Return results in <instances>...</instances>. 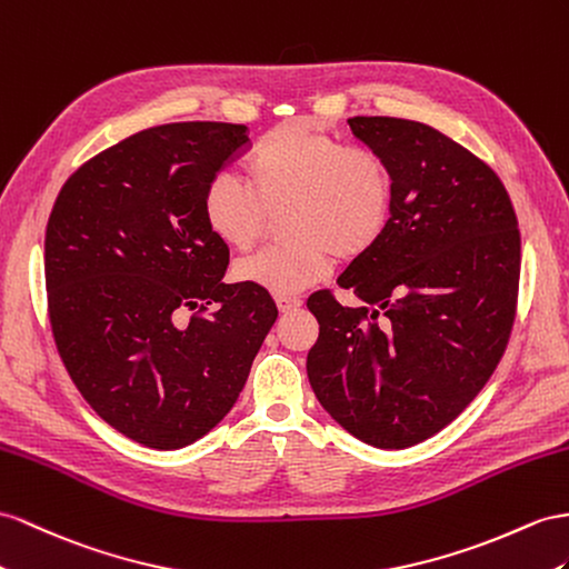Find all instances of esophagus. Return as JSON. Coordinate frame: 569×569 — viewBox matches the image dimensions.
Here are the masks:
<instances>
[{
  "label": "esophagus",
  "instance_id": "obj_1",
  "mask_svg": "<svg viewBox=\"0 0 569 569\" xmlns=\"http://www.w3.org/2000/svg\"><path fill=\"white\" fill-rule=\"evenodd\" d=\"M276 305H279L281 312H293L302 305V298H298V296H276Z\"/></svg>",
  "mask_w": 569,
  "mask_h": 569
}]
</instances>
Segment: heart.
I'll list each match as a JSON object with an SVG mask.
<instances>
[{"label":"heart","instance_id":"heart-1","mask_svg":"<svg viewBox=\"0 0 569 569\" xmlns=\"http://www.w3.org/2000/svg\"><path fill=\"white\" fill-rule=\"evenodd\" d=\"M247 187L216 174L203 189L201 216L232 250H252L271 213L283 211L286 242L242 259L236 276L276 296L300 293L331 271L337 254L358 259L382 240L395 216L397 184L387 160L346 149L310 120L276 124L244 160Z\"/></svg>","mask_w":569,"mask_h":569}]
</instances>
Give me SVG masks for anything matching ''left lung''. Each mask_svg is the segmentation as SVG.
Instances as JSON below:
<instances>
[{"mask_svg": "<svg viewBox=\"0 0 569 569\" xmlns=\"http://www.w3.org/2000/svg\"><path fill=\"white\" fill-rule=\"evenodd\" d=\"M395 172V216L339 286L308 298L319 337L308 377L327 413L358 440L403 449L449 426L498 368L512 333L521 240L505 184L437 129L351 118Z\"/></svg>", "mask_w": 569, "mask_h": 569, "instance_id": "left-lung-1", "label": "left lung"}]
</instances>
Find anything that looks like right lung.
<instances>
[{
	"mask_svg": "<svg viewBox=\"0 0 569 569\" xmlns=\"http://www.w3.org/2000/svg\"><path fill=\"white\" fill-rule=\"evenodd\" d=\"M250 149L244 124L143 129L71 172L46 230L52 339L91 409L129 440L180 449L238 401L279 310L223 283L207 184Z\"/></svg>",
	"mask_w": 569,
	"mask_h": 569,
	"instance_id": "1",
	"label": "right lung"
}]
</instances>
